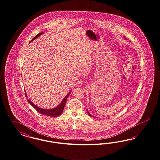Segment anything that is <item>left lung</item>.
I'll use <instances>...</instances> for the list:
<instances>
[{
  "label": "left lung",
  "mask_w": 160,
  "mask_h": 160,
  "mask_svg": "<svg viewBox=\"0 0 160 160\" xmlns=\"http://www.w3.org/2000/svg\"><path fill=\"white\" fill-rule=\"evenodd\" d=\"M87 111H88V115H89V116H91V117H94V116H93V115H91V114H90V113H89V112H88V109H87Z\"/></svg>",
  "instance_id": "1"
}]
</instances>
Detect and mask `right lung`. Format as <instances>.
<instances>
[{"label":"right lung","mask_w":160,"mask_h":160,"mask_svg":"<svg viewBox=\"0 0 160 160\" xmlns=\"http://www.w3.org/2000/svg\"><path fill=\"white\" fill-rule=\"evenodd\" d=\"M44 33L43 32H40L38 34H37L34 38H32V39L30 41V42H31L33 40H35V39L37 38L38 37H39V36H41V35H42ZM29 42V43H30ZM72 91H70L67 94L66 96H65V98L63 99V100H62V102H61L60 105H58L57 107H55L54 108H52V109H43V108H41L38 106H36L35 104H33V103L30 100H28V103L31 105L32 106H33V108L37 110L38 112H39L40 113L44 115H47V116H53V117H56V116H59L61 114V113L62 112V111L64 110V106L66 105V103L67 99V98L68 97V96L70 95V94L71 93ZM25 96L28 98V96H27V94L26 92L25 91Z\"/></svg>","instance_id":"right-lung-1"}]
</instances>
